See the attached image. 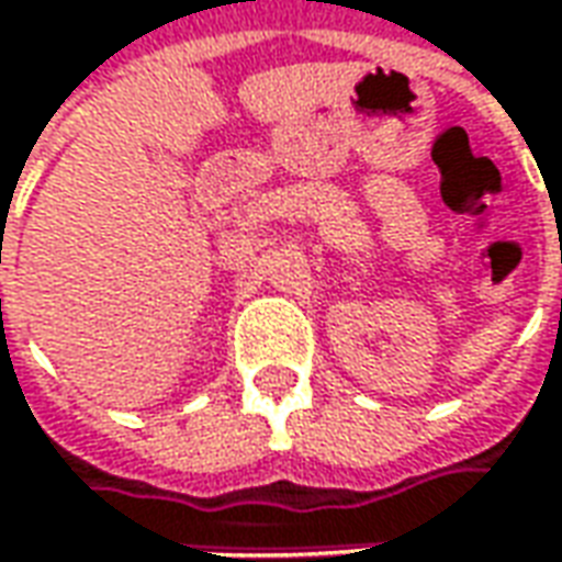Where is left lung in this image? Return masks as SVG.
Segmentation results:
<instances>
[{
  "label": "left lung",
  "mask_w": 562,
  "mask_h": 562,
  "mask_svg": "<svg viewBox=\"0 0 562 562\" xmlns=\"http://www.w3.org/2000/svg\"><path fill=\"white\" fill-rule=\"evenodd\" d=\"M560 304H562V301H560Z\"/></svg>",
  "instance_id": "1"
}]
</instances>
